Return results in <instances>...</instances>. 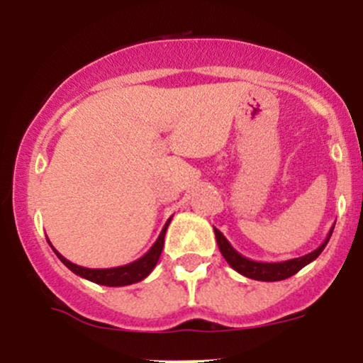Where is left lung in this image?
<instances>
[{
  "label": "left lung",
  "instance_id": "8db88e82",
  "mask_svg": "<svg viewBox=\"0 0 363 363\" xmlns=\"http://www.w3.org/2000/svg\"><path fill=\"white\" fill-rule=\"evenodd\" d=\"M215 237H216V244H218L220 252L225 257V261L235 269L237 273L244 274V277L251 278V280H257V281H280V280H286V278L294 277L295 273H298L303 266H307L309 262H312L315 257L319 256L320 252L324 251L326 244L329 242V237H331L333 230H335V225L331 227L329 234L324 242L319 245L315 251H312L309 254L302 257H294V259L289 261H280V262H262V261H252L249 257L242 256L240 252H237L232 244L225 239V235L218 228H215Z\"/></svg>",
  "mask_w": 363,
  "mask_h": 363
}]
</instances>
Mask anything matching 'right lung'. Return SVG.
<instances>
[{
	"label": "right lung",
	"mask_w": 363,
	"mask_h": 363,
	"mask_svg": "<svg viewBox=\"0 0 363 363\" xmlns=\"http://www.w3.org/2000/svg\"><path fill=\"white\" fill-rule=\"evenodd\" d=\"M170 220H172V218L167 220V223H165L164 228H162L160 235H158L155 244L150 247V251L145 254V256H141L140 259L129 262V264L118 266V268H104V269L83 268V266L74 264V262L66 259L65 256H61V254L52 247L49 240H48V242L52 247V251L56 252V256L60 257V261L62 262V264H65L68 269H72V272L74 274H78V277L85 278V280H89V281L97 283V285L126 286V285H133V283H138L141 280H145V278H147L148 274L153 272V268H155V264L158 261V257H160V254H162V249H164L165 232H167Z\"/></svg>",
	"instance_id": "1"
}]
</instances>
